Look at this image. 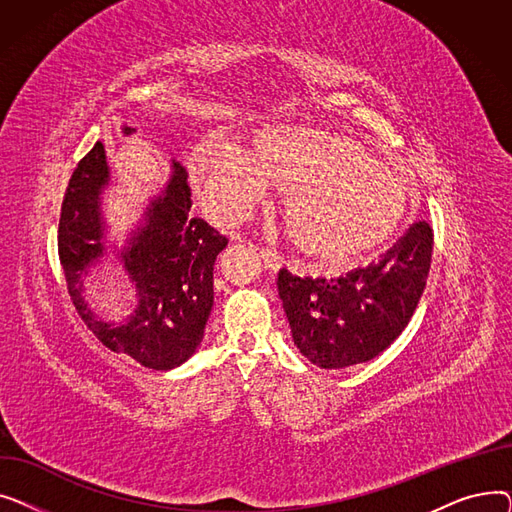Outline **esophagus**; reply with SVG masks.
I'll return each mask as SVG.
<instances>
[{"label": "esophagus", "mask_w": 512, "mask_h": 512, "mask_svg": "<svg viewBox=\"0 0 512 512\" xmlns=\"http://www.w3.org/2000/svg\"><path fill=\"white\" fill-rule=\"evenodd\" d=\"M261 257H263V265L270 272H278L280 267H282V263H284L282 257L276 251H272V249H261Z\"/></svg>", "instance_id": "esophagus-1"}]
</instances>
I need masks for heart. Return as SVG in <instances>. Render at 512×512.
<instances>
[{
  "label": "heart",
  "mask_w": 512,
  "mask_h": 512,
  "mask_svg": "<svg viewBox=\"0 0 512 512\" xmlns=\"http://www.w3.org/2000/svg\"><path fill=\"white\" fill-rule=\"evenodd\" d=\"M191 172L209 209L226 220L245 213L263 184L282 193L288 245L326 265L380 247L409 211V188L394 170L355 139L317 128H263L245 155L207 139L193 153Z\"/></svg>",
  "instance_id": "obj_1"
}]
</instances>
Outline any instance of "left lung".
I'll use <instances>...</instances> for the list:
<instances>
[{
	"instance_id": "8db88e82",
	"label": "left lung",
	"mask_w": 512,
	"mask_h": 512,
	"mask_svg": "<svg viewBox=\"0 0 512 512\" xmlns=\"http://www.w3.org/2000/svg\"><path fill=\"white\" fill-rule=\"evenodd\" d=\"M434 230L413 224L380 261L340 278L278 274V292L299 351L324 369L373 359L413 317L432 265Z\"/></svg>"
}]
</instances>
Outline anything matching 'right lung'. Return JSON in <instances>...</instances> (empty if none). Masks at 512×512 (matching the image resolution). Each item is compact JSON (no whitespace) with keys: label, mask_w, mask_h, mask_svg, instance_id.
Returning <instances> with one entry per match:
<instances>
[{"label":"right lung","mask_w":512,"mask_h":512,"mask_svg":"<svg viewBox=\"0 0 512 512\" xmlns=\"http://www.w3.org/2000/svg\"><path fill=\"white\" fill-rule=\"evenodd\" d=\"M132 128H124L130 134ZM186 170L174 161V176L164 195L147 211L145 226L120 253L139 290V307L122 326L97 319L83 299L87 267L103 257L99 193L110 172L101 143L78 161L62 201L58 253L70 301L85 326L114 353L141 365L168 371L182 365L203 340L213 307V263L228 238L193 218Z\"/></svg>","instance_id":"obj_1"}]
</instances>
